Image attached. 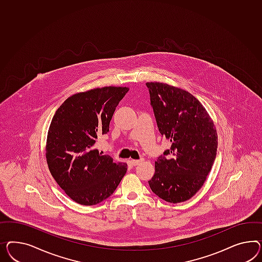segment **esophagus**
Listing matches in <instances>:
<instances>
[{
	"label": "esophagus",
	"mask_w": 262,
	"mask_h": 262,
	"mask_svg": "<svg viewBox=\"0 0 262 262\" xmlns=\"http://www.w3.org/2000/svg\"><path fill=\"white\" fill-rule=\"evenodd\" d=\"M143 161V159H133V160H130V163H132V165L133 166H137L138 164H140V163Z\"/></svg>",
	"instance_id": "1"
}]
</instances>
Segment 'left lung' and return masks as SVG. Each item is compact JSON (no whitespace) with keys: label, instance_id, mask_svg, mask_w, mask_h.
Wrapping results in <instances>:
<instances>
[{"label":"left lung","instance_id":"1","mask_svg":"<svg viewBox=\"0 0 262 262\" xmlns=\"http://www.w3.org/2000/svg\"><path fill=\"white\" fill-rule=\"evenodd\" d=\"M146 85L158 129L171 142L170 149L156 161L149 187L167 202H184L200 190L212 170L217 150L216 128L190 92L159 82Z\"/></svg>","mask_w":262,"mask_h":262}]
</instances>
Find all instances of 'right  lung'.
I'll return each instance as SVG.
<instances>
[{"label": "right lung", "instance_id": "obj_1", "mask_svg": "<svg viewBox=\"0 0 262 262\" xmlns=\"http://www.w3.org/2000/svg\"><path fill=\"white\" fill-rule=\"evenodd\" d=\"M126 86H104L73 94L59 106L50 123L46 157L57 184L78 204L96 205L111 196L127 172L126 163L114 162L95 149Z\"/></svg>", "mask_w": 262, "mask_h": 262}]
</instances>
